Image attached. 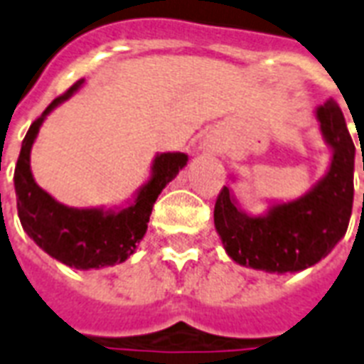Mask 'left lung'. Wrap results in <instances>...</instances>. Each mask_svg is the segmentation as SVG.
Here are the masks:
<instances>
[{
	"label": "left lung",
	"instance_id": "8db88e82",
	"mask_svg": "<svg viewBox=\"0 0 364 364\" xmlns=\"http://www.w3.org/2000/svg\"><path fill=\"white\" fill-rule=\"evenodd\" d=\"M317 119L334 156L326 176L309 193L275 205L266 216L245 214L226 186L216 197L214 226L228 255L241 266L300 272L325 258L348 232L353 208L355 144L336 100L331 98L319 106Z\"/></svg>",
	"mask_w": 364,
	"mask_h": 364
}]
</instances>
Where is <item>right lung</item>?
<instances>
[{"label": "right lung", "mask_w": 364, "mask_h": 364, "mask_svg": "<svg viewBox=\"0 0 364 364\" xmlns=\"http://www.w3.org/2000/svg\"><path fill=\"white\" fill-rule=\"evenodd\" d=\"M83 80L75 81L66 92L56 97L45 112L33 121L22 140L21 156L15 167V191L18 218L24 232L49 256L77 269L114 266L125 262L134 252L136 243L148 230L151 208L161 190L186 165V154H161L154 161V176L136 201L121 213H104L98 208H72L56 203L45 193L30 171V150L38 136L45 115L56 104L66 100Z\"/></svg>", "instance_id": "1"}]
</instances>
